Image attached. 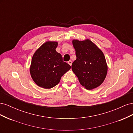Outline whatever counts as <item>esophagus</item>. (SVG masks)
<instances>
[{
  "label": "esophagus",
  "instance_id": "esophagus-1",
  "mask_svg": "<svg viewBox=\"0 0 133 133\" xmlns=\"http://www.w3.org/2000/svg\"><path fill=\"white\" fill-rule=\"evenodd\" d=\"M68 63L70 65H71V64H72V61H71V60H69V61L68 62Z\"/></svg>",
  "mask_w": 133,
  "mask_h": 133
}]
</instances>
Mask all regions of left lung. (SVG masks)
<instances>
[{
  "label": "left lung",
  "mask_w": 133,
  "mask_h": 133,
  "mask_svg": "<svg viewBox=\"0 0 133 133\" xmlns=\"http://www.w3.org/2000/svg\"><path fill=\"white\" fill-rule=\"evenodd\" d=\"M73 44L76 59L72 63V70L87 89L97 88L104 82L108 71L103 53L89 39L73 40Z\"/></svg>",
  "instance_id": "left-lung-1"
}]
</instances>
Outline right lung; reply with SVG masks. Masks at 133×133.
<instances>
[{"label":"right lung","mask_w":133,"mask_h":133,"mask_svg":"<svg viewBox=\"0 0 133 133\" xmlns=\"http://www.w3.org/2000/svg\"><path fill=\"white\" fill-rule=\"evenodd\" d=\"M56 42H47L35 52L31 59L30 73L37 85L45 89L53 88L71 66L63 61L62 55L55 49Z\"/></svg>","instance_id":"obj_1"}]
</instances>
